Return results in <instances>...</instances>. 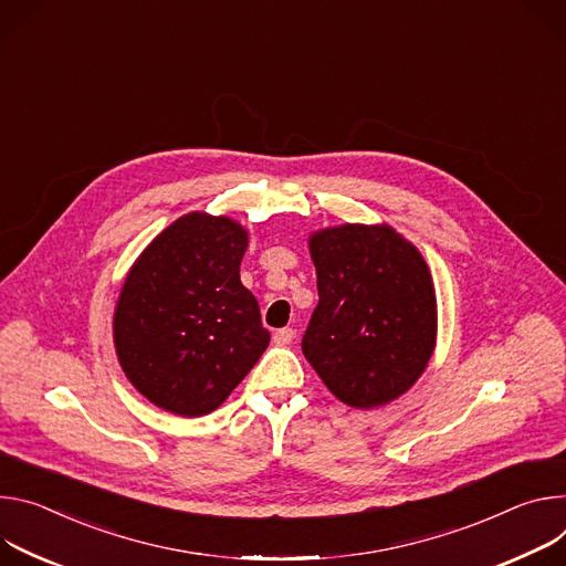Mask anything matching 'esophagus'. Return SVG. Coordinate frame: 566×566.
<instances>
[{
  "mask_svg": "<svg viewBox=\"0 0 566 566\" xmlns=\"http://www.w3.org/2000/svg\"><path fill=\"white\" fill-rule=\"evenodd\" d=\"M292 339H294V331L292 328H281V331L274 333V344L276 346H287V344H292Z\"/></svg>",
  "mask_w": 566,
  "mask_h": 566,
  "instance_id": "esophagus-1",
  "label": "esophagus"
}]
</instances>
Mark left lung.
<instances>
[{
  "mask_svg": "<svg viewBox=\"0 0 566 566\" xmlns=\"http://www.w3.org/2000/svg\"><path fill=\"white\" fill-rule=\"evenodd\" d=\"M319 303L301 348L346 405L370 409L405 394L436 342L429 270L389 227L346 224L310 240Z\"/></svg>",
  "mask_w": 566,
  "mask_h": 566,
  "instance_id": "1",
  "label": "left lung"
}]
</instances>
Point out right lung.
Listing matches in <instances>:
<instances>
[{"mask_svg": "<svg viewBox=\"0 0 566 566\" xmlns=\"http://www.w3.org/2000/svg\"><path fill=\"white\" fill-rule=\"evenodd\" d=\"M247 233L227 218L184 216L130 270L114 344L130 382L177 416L218 409L270 344L256 296L240 283Z\"/></svg>", "mask_w": 566, "mask_h": 566, "instance_id": "right-lung-1", "label": "right lung"}]
</instances>
